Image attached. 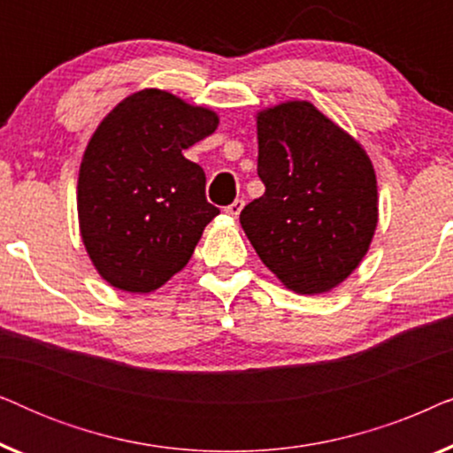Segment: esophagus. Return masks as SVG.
I'll list each match as a JSON object with an SVG mask.
<instances>
[{"instance_id":"34e87169","label":"esophagus","mask_w":453,"mask_h":453,"mask_svg":"<svg viewBox=\"0 0 453 453\" xmlns=\"http://www.w3.org/2000/svg\"><path fill=\"white\" fill-rule=\"evenodd\" d=\"M243 206H245L243 200H234V202L231 203V206L225 208V212H226L228 216H233V219H237V216L241 214V210H243Z\"/></svg>"}]
</instances>
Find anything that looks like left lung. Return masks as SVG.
<instances>
[{
	"instance_id": "obj_1",
	"label": "left lung",
	"mask_w": 453,
	"mask_h": 453,
	"mask_svg": "<svg viewBox=\"0 0 453 453\" xmlns=\"http://www.w3.org/2000/svg\"><path fill=\"white\" fill-rule=\"evenodd\" d=\"M257 175L262 197L241 226L284 287L324 295L367 256L377 228V179L365 148L309 101L262 109Z\"/></svg>"
}]
</instances>
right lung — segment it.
<instances>
[{
  "label": "right lung",
  "instance_id": "1",
  "mask_svg": "<svg viewBox=\"0 0 453 453\" xmlns=\"http://www.w3.org/2000/svg\"><path fill=\"white\" fill-rule=\"evenodd\" d=\"M219 121L212 109L144 88L98 123L80 163L78 222L111 287L146 295L188 265L219 208L206 200L202 166L183 150Z\"/></svg>",
  "mask_w": 453,
  "mask_h": 453
}]
</instances>
